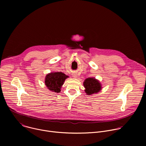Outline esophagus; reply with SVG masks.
<instances>
[{
  "label": "esophagus",
  "mask_w": 146,
  "mask_h": 146,
  "mask_svg": "<svg viewBox=\"0 0 146 146\" xmlns=\"http://www.w3.org/2000/svg\"><path fill=\"white\" fill-rule=\"evenodd\" d=\"M73 77H76V76L75 74H73Z\"/></svg>",
  "instance_id": "obj_1"
}]
</instances>
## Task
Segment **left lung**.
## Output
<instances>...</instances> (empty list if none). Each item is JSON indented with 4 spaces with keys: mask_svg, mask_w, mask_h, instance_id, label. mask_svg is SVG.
<instances>
[{
    "mask_svg": "<svg viewBox=\"0 0 146 146\" xmlns=\"http://www.w3.org/2000/svg\"><path fill=\"white\" fill-rule=\"evenodd\" d=\"M84 86L86 88V92L88 95L98 93L101 90L100 82L94 78H88L84 82Z\"/></svg>",
    "mask_w": 146,
    "mask_h": 146,
    "instance_id": "obj_1",
    "label": "left lung"
}]
</instances>
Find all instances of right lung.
<instances>
[{"mask_svg":"<svg viewBox=\"0 0 146 146\" xmlns=\"http://www.w3.org/2000/svg\"><path fill=\"white\" fill-rule=\"evenodd\" d=\"M68 77V76L62 72H52L46 76L45 84L50 90L58 93L60 91L61 86Z\"/></svg>","mask_w":146,"mask_h":146,"instance_id":"right-lung-1","label":"right lung"}]
</instances>
